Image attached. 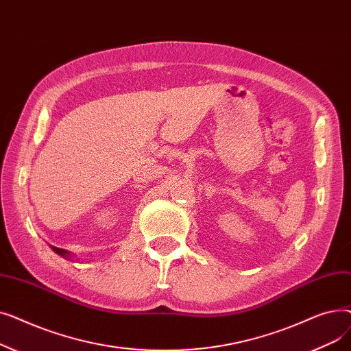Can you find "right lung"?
I'll use <instances>...</instances> for the list:
<instances>
[{"label": "right lung", "instance_id": "1", "mask_svg": "<svg viewBox=\"0 0 351 351\" xmlns=\"http://www.w3.org/2000/svg\"><path fill=\"white\" fill-rule=\"evenodd\" d=\"M52 247V250L57 253V254H60V256H62V257H68V256H71V253L68 252V250H65V249H60V247H55V246H51Z\"/></svg>", "mask_w": 351, "mask_h": 351}]
</instances>
